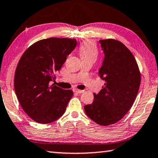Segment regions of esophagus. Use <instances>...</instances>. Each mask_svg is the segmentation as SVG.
<instances>
[{"instance_id": "esophagus-1", "label": "esophagus", "mask_w": 158, "mask_h": 158, "mask_svg": "<svg viewBox=\"0 0 158 158\" xmlns=\"http://www.w3.org/2000/svg\"><path fill=\"white\" fill-rule=\"evenodd\" d=\"M73 91L74 93H77V94H82L84 92V90H79L78 89H73Z\"/></svg>"}]
</instances>
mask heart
Instances as JSON below:
<instances>
[{
    "label": "heart",
    "instance_id": "b5f03b06",
    "mask_svg": "<svg viewBox=\"0 0 158 158\" xmlns=\"http://www.w3.org/2000/svg\"><path fill=\"white\" fill-rule=\"evenodd\" d=\"M98 48L94 42L86 41L83 42L79 47V55L82 60H96L98 56Z\"/></svg>",
    "mask_w": 158,
    "mask_h": 158
}]
</instances>
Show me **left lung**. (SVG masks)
I'll list each match as a JSON object with an SVG mask.
<instances>
[{"instance_id": "left-lung-1", "label": "left lung", "mask_w": 158, "mask_h": 158, "mask_svg": "<svg viewBox=\"0 0 158 158\" xmlns=\"http://www.w3.org/2000/svg\"><path fill=\"white\" fill-rule=\"evenodd\" d=\"M99 41L105 57L98 74L106 83L84 110L98 124L108 126L119 121L133 106L141 73L133 54L122 42L111 39Z\"/></svg>"}]
</instances>
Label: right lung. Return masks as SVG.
Segmentation results:
<instances>
[{"label": "right lung", "mask_w": 158, "mask_h": 158, "mask_svg": "<svg viewBox=\"0 0 158 158\" xmlns=\"http://www.w3.org/2000/svg\"><path fill=\"white\" fill-rule=\"evenodd\" d=\"M76 46L74 39L52 37L32 44L22 56L15 74V91L22 109L35 122L51 123L65 112L73 91L52 82Z\"/></svg>", "instance_id": "1"}]
</instances>
